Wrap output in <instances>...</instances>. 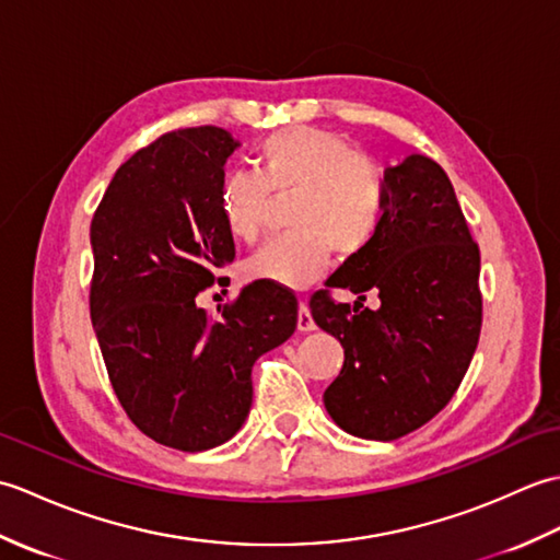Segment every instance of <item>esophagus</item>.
<instances>
[{
    "label": "esophagus",
    "mask_w": 560,
    "mask_h": 560,
    "mask_svg": "<svg viewBox=\"0 0 560 560\" xmlns=\"http://www.w3.org/2000/svg\"><path fill=\"white\" fill-rule=\"evenodd\" d=\"M299 329L301 331H313L315 329V319H313L311 307H307L305 301H301V305H299Z\"/></svg>",
    "instance_id": "1"
}]
</instances>
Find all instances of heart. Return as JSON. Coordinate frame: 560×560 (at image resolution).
Listing matches in <instances>:
<instances>
[{
  "label": "heart",
  "instance_id": "heart-1",
  "mask_svg": "<svg viewBox=\"0 0 560 560\" xmlns=\"http://www.w3.org/2000/svg\"><path fill=\"white\" fill-rule=\"evenodd\" d=\"M257 173L231 171L219 187V211L235 241L253 243L265 225L269 192H295L293 235L277 237L243 265L245 279L301 291L323 277L331 247L359 255L373 241L387 205L375 165L349 139L317 127H293L255 149Z\"/></svg>",
  "mask_w": 560,
  "mask_h": 560
}]
</instances>
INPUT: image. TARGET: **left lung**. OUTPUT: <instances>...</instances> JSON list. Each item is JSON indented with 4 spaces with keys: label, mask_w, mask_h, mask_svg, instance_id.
Segmentation results:
<instances>
[{
    "label": "left lung",
    "mask_w": 560,
    "mask_h": 560,
    "mask_svg": "<svg viewBox=\"0 0 560 560\" xmlns=\"http://www.w3.org/2000/svg\"><path fill=\"white\" fill-rule=\"evenodd\" d=\"M387 205L375 237L351 255L311 299L317 327L337 337L343 365L325 389V409L341 431L397 440L428 423L455 395L481 331L479 245L471 241L450 177L411 153L385 168ZM329 288L381 307L351 312Z\"/></svg>",
    "instance_id": "8db88e82"
}]
</instances>
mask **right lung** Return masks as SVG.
I'll return each mask as SVG.
<instances>
[{
	"mask_svg": "<svg viewBox=\"0 0 560 560\" xmlns=\"http://www.w3.org/2000/svg\"><path fill=\"white\" fill-rule=\"evenodd\" d=\"M221 127L159 137L117 168L91 221V323L117 399L151 440L223 445L253 407V365L299 323L289 289L249 283L219 319L197 305L235 257L219 211Z\"/></svg>",
	"mask_w": 560,
	"mask_h": 560,
	"instance_id": "right-lung-1",
	"label": "right lung"
}]
</instances>
